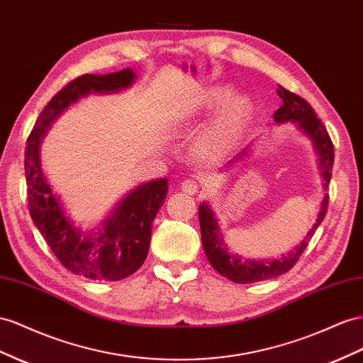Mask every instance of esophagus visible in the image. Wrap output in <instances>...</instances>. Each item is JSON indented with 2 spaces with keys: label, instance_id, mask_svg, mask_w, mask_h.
<instances>
[{
  "label": "esophagus",
  "instance_id": "esophagus-1",
  "mask_svg": "<svg viewBox=\"0 0 363 363\" xmlns=\"http://www.w3.org/2000/svg\"><path fill=\"white\" fill-rule=\"evenodd\" d=\"M182 191L183 192H186V194H195V192H199V184H197V182H194V180H184L183 183H182Z\"/></svg>",
  "mask_w": 363,
  "mask_h": 363
}]
</instances>
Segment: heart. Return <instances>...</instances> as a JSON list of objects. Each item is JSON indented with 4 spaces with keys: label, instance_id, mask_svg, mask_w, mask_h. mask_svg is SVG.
I'll return each instance as SVG.
<instances>
[{
    "label": "heart",
    "instance_id": "b5f03b06",
    "mask_svg": "<svg viewBox=\"0 0 363 363\" xmlns=\"http://www.w3.org/2000/svg\"><path fill=\"white\" fill-rule=\"evenodd\" d=\"M230 96L229 86H211L206 90L197 102L195 110H213L222 105L217 114L204 131L201 145L208 151H223L238 139L246 126L252 105L246 96Z\"/></svg>",
    "mask_w": 363,
    "mask_h": 363
}]
</instances>
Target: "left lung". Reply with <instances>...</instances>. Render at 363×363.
Returning <instances> with one entry per match:
<instances>
[{
	"label": "left lung",
	"instance_id": "left-lung-1",
	"mask_svg": "<svg viewBox=\"0 0 363 363\" xmlns=\"http://www.w3.org/2000/svg\"><path fill=\"white\" fill-rule=\"evenodd\" d=\"M277 93L281 97L282 105L279 106V110H277V113L273 114V121H275V123H295L303 134L310 137L318 154L320 174L322 179H324V189H327L331 179L333 163H335V146H333L327 128L324 123L318 119L315 110L311 108V105L306 99H302L301 96L286 90V88L281 85H278ZM247 148H244L241 152L235 155L229 162V164L241 162L247 155ZM327 206L328 194L324 195L318 218L315 224H313V228L306 235V240H302L299 246H296L291 252H289L287 255H282L279 259H246L242 257H238V255H232L228 250V246L223 240V233L218 226V220L215 218V213L211 209L209 203L203 201L199 208V218L201 229V242L206 257H208L211 266L217 270L221 277L237 284H250L284 275V273L289 272L295 266L302 252L308 246V241L319 228V224L324 221Z\"/></svg>",
	"mask_w": 363,
	"mask_h": 363
}]
</instances>
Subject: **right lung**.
Wrapping results in <instances>:
<instances>
[{
  "mask_svg": "<svg viewBox=\"0 0 363 363\" xmlns=\"http://www.w3.org/2000/svg\"><path fill=\"white\" fill-rule=\"evenodd\" d=\"M131 68L110 74H82L57 91L39 114L27 139L24 169L28 212L48 247L74 275L93 281H121L133 275L148 255L151 224L168 194V180L137 186L117 203L102 228L82 232L67 217L41 166V140L61 113L90 93H117L133 85Z\"/></svg>",
  "mask_w": 363,
  "mask_h": 363,
  "instance_id": "1",
  "label": "right lung"
}]
</instances>
